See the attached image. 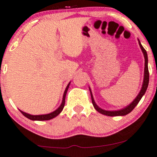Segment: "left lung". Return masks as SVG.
I'll return each mask as SVG.
<instances>
[{
	"instance_id": "8db88e82",
	"label": "left lung",
	"mask_w": 157,
	"mask_h": 157,
	"mask_svg": "<svg viewBox=\"0 0 157 157\" xmlns=\"http://www.w3.org/2000/svg\"><path fill=\"white\" fill-rule=\"evenodd\" d=\"M138 41H139V46H140L141 49H142V53L143 54H144V80H143L142 87V89H141V91L139 92V94L137 95V97L133 100V101H132L131 104L128 105V106H126L125 108H124V109H121L120 110H115V111H108V110L102 109L95 104V102H94V98H93V95L92 94V92H91V89H89V90H90V93H91V98H92V104L93 106H94V109L97 110L98 113H101V114L103 115H108V116H123V115H126L128 114V113H130V112H131L132 110L136 107V106L139 104L140 100L142 99V96L144 95V93L146 92V90H147V86H148V83H149V71H148V67H147V62H148V59H147V52H146V51L144 50V48L142 47L140 41H139V39H138Z\"/></svg>"
}]
</instances>
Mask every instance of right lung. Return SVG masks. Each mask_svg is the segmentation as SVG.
I'll use <instances>...</instances> for the list:
<instances>
[{
	"label": "right lung",
	"mask_w": 157,
	"mask_h": 157,
	"mask_svg": "<svg viewBox=\"0 0 157 157\" xmlns=\"http://www.w3.org/2000/svg\"><path fill=\"white\" fill-rule=\"evenodd\" d=\"M70 82L68 84L67 87L65 88V90L64 92V94H63V101H62V104L60 106H59L58 109H56L55 111L52 112V113H49V114H45V115H30L28 113H26L25 112H22L21 110H20L21 113H22L25 117H27V118L29 119L33 120V121H47V120H50L52 119V118H55V117L57 116L58 115L63 111V108H64L65 106V96H66V93L67 91H68V87H69Z\"/></svg>",
	"instance_id": "obj_1"
}]
</instances>
